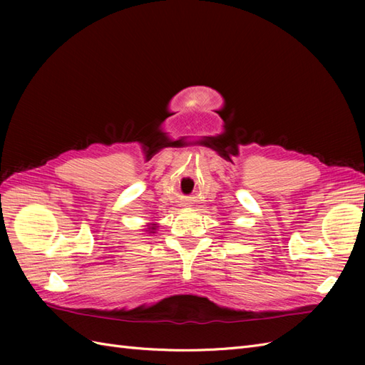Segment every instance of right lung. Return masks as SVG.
<instances>
[{
  "mask_svg": "<svg viewBox=\"0 0 365 365\" xmlns=\"http://www.w3.org/2000/svg\"><path fill=\"white\" fill-rule=\"evenodd\" d=\"M146 228H148V230H146L148 233H152V235H153V233H155V231L158 230V224H155V222H150V224H148V225H146Z\"/></svg>",
  "mask_w": 365,
  "mask_h": 365,
  "instance_id": "add662e5",
  "label": "right lung"
}]
</instances>
